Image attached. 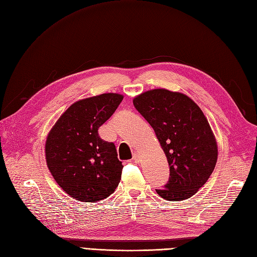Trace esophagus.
Returning <instances> with one entry per match:
<instances>
[{
	"mask_svg": "<svg viewBox=\"0 0 257 257\" xmlns=\"http://www.w3.org/2000/svg\"><path fill=\"white\" fill-rule=\"evenodd\" d=\"M133 161H135V162L141 161V155H139L138 153H134L133 154Z\"/></svg>",
	"mask_w": 257,
	"mask_h": 257,
	"instance_id": "34e87169",
	"label": "esophagus"
}]
</instances>
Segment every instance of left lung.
Here are the masks:
<instances>
[{"label":"left lung","mask_w":257,"mask_h":257,"mask_svg":"<svg viewBox=\"0 0 257 257\" xmlns=\"http://www.w3.org/2000/svg\"><path fill=\"white\" fill-rule=\"evenodd\" d=\"M150 124L169 164V180L159 195L169 201L192 197L211 176L217 146L200 108L182 93L154 89L133 99Z\"/></svg>","instance_id":"obj_1"}]
</instances>
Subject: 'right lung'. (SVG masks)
<instances>
[{
    "instance_id": "1",
    "label": "right lung",
    "mask_w": 257,
    "mask_h": 257,
    "mask_svg": "<svg viewBox=\"0 0 257 257\" xmlns=\"http://www.w3.org/2000/svg\"><path fill=\"white\" fill-rule=\"evenodd\" d=\"M123 95L104 93L69 106L46 141V162L54 180L69 196L84 203L112 194L121 180L122 162L113 143L98 128L110 118Z\"/></svg>"
}]
</instances>
